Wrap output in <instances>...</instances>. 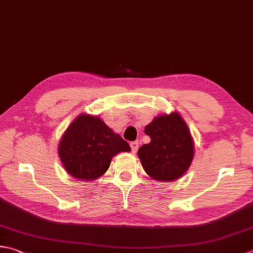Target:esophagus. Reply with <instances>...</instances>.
I'll list each match as a JSON object with an SVG mask.
<instances>
[{
	"instance_id": "obj_1",
	"label": "esophagus",
	"mask_w": 253,
	"mask_h": 253,
	"mask_svg": "<svg viewBox=\"0 0 253 253\" xmlns=\"http://www.w3.org/2000/svg\"><path fill=\"white\" fill-rule=\"evenodd\" d=\"M138 146H139V143H138V141H132V142H130V148H131V151H132L133 153L137 152Z\"/></svg>"
}]
</instances>
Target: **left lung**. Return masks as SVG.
<instances>
[{
  "label": "left lung",
  "instance_id": "obj_1",
  "mask_svg": "<svg viewBox=\"0 0 253 253\" xmlns=\"http://www.w3.org/2000/svg\"><path fill=\"white\" fill-rule=\"evenodd\" d=\"M150 142L138 150L143 170L153 180L171 182L181 177L194 157V142L179 113L163 114L145 128Z\"/></svg>",
  "mask_w": 253,
  "mask_h": 253
}]
</instances>
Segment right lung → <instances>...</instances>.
Returning <instances> with one entry per match:
<instances>
[{"label": "right lung", "mask_w": 253, "mask_h": 253, "mask_svg": "<svg viewBox=\"0 0 253 253\" xmlns=\"http://www.w3.org/2000/svg\"><path fill=\"white\" fill-rule=\"evenodd\" d=\"M129 152L128 142L114 132L100 117L81 114L59 142L58 153L66 171L83 181H93L110 168L112 158Z\"/></svg>", "instance_id": "add662e5"}]
</instances>
